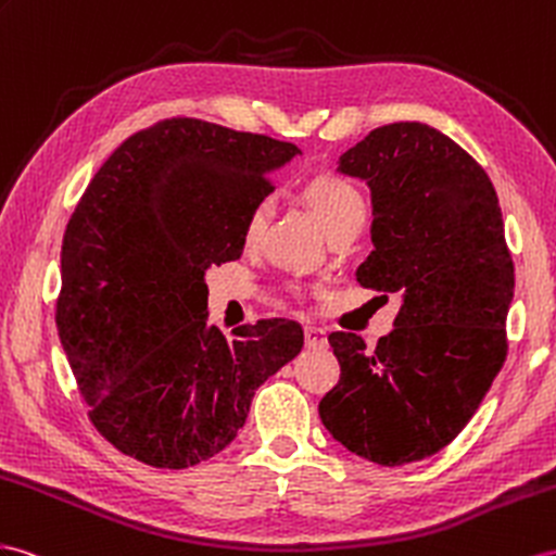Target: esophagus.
I'll return each instance as SVG.
<instances>
[{"label":"esophagus","mask_w":556,"mask_h":556,"mask_svg":"<svg viewBox=\"0 0 556 556\" xmlns=\"http://www.w3.org/2000/svg\"><path fill=\"white\" fill-rule=\"evenodd\" d=\"M305 348L307 350H326V348H329V338H326L324 331L307 326V329H305Z\"/></svg>","instance_id":"34e87169"}]
</instances>
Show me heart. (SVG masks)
Listing matches in <instances>:
<instances>
[{
    "label": "heart",
    "instance_id": "obj_1",
    "mask_svg": "<svg viewBox=\"0 0 556 556\" xmlns=\"http://www.w3.org/2000/svg\"><path fill=\"white\" fill-rule=\"evenodd\" d=\"M303 199L317 213V218L329 235L348 230V227H359L362 230L366 220V202L362 192L338 176H319L309 180L303 188ZM269 213H273V204L267 199H261L251 206L244 220L247 247H255L263 239Z\"/></svg>",
    "mask_w": 556,
    "mask_h": 556
}]
</instances>
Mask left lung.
Returning <instances> with one entry per match:
<instances>
[{"mask_svg": "<svg viewBox=\"0 0 556 556\" xmlns=\"http://www.w3.org/2000/svg\"><path fill=\"white\" fill-rule=\"evenodd\" d=\"M338 170L371 192L374 251L357 281L402 305L376 350L329 336L340 380L319 416L348 451L406 465L460 434L505 362L515 265L503 213L486 170L420 122L380 126Z\"/></svg>", "mask_w": 556, "mask_h": 556, "instance_id": "obj_1", "label": "left lung"}]
</instances>
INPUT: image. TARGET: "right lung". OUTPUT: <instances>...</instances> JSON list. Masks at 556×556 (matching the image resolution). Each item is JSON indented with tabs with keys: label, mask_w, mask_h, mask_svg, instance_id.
<instances>
[{
	"label": "right lung",
	"mask_w": 556,
	"mask_h": 556,
	"mask_svg": "<svg viewBox=\"0 0 556 556\" xmlns=\"http://www.w3.org/2000/svg\"><path fill=\"white\" fill-rule=\"evenodd\" d=\"M293 142L202 119L126 138L89 182L61 249L55 324L89 416L112 446L166 469L230 446L253 394L303 329L208 324L206 269L244 251V220Z\"/></svg>",
	"instance_id": "obj_1"
}]
</instances>
